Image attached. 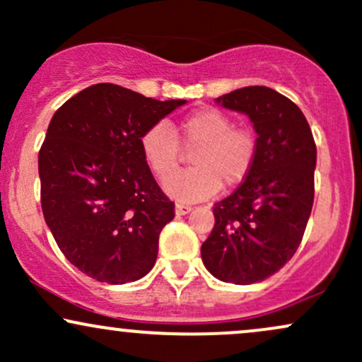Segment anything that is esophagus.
I'll return each instance as SVG.
<instances>
[{"label":"esophagus","mask_w":362,"mask_h":362,"mask_svg":"<svg viewBox=\"0 0 362 362\" xmlns=\"http://www.w3.org/2000/svg\"><path fill=\"white\" fill-rule=\"evenodd\" d=\"M190 211H192V207H190V206H185V204H177L175 206V214L177 216H185V214H189Z\"/></svg>","instance_id":"34e87169"}]
</instances>
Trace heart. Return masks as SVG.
Listing matches in <instances>:
<instances>
[{
  "label": "heart",
  "instance_id": "heart-1",
  "mask_svg": "<svg viewBox=\"0 0 362 362\" xmlns=\"http://www.w3.org/2000/svg\"><path fill=\"white\" fill-rule=\"evenodd\" d=\"M178 136L192 153L194 168L173 173L163 189L178 202H197L247 178L257 155L255 136L248 129L233 127L224 112L204 107L190 112L178 124ZM141 151L158 178H165L180 163L182 148L175 131L165 122L151 126L141 136Z\"/></svg>",
  "mask_w": 362,
  "mask_h": 362
}]
</instances>
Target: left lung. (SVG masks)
Wrapping results in <instances>:
<instances>
[{
  "label": "left lung",
  "instance_id": "8db88e82",
  "mask_svg": "<svg viewBox=\"0 0 362 362\" xmlns=\"http://www.w3.org/2000/svg\"><path fill=\"white\" fill-rule=\"evenodd\" d=\"M216 103L248 115L257 155L242 185L214 204L216 223L201 257L216 279L253 284L300 247L313 207L317 146L300 107L279 91L245 86Z\"/></svg>",
  "mask_w": 362,
  "mask_h": 362
}]
</instances>
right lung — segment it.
Wrapping results in <instances>:
<instances>
[{
	"instance_id": "right-lung-1",
	"label": "right lung",
	"mask_w": 362,
	"mask_h": 362,
	"mask_svg": "<svg viewBox=\"0 0 362 362\" xmlns=\"http://www.w3.org/2000/svg\"><path fill=\"white\" fill-rule=\"evenodd\" d=\"M184 103L98 83L52 115L39 151L44 219L66 259L91 279L126 284L155 265L175 204L158 187L141 136Z\"/></svg>"
}]
</instances>
